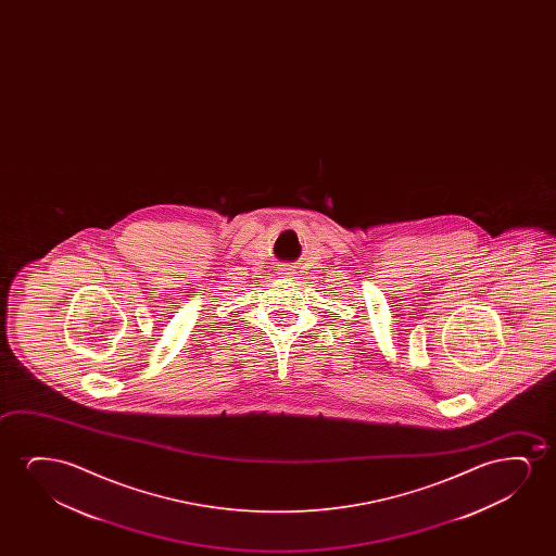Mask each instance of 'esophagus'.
I'll use <instances>...</instances> for the list:
<instances>
[{
  "label": "esophagus",
  "mask_w": 556,
  "mask_h": 556,
  "mask_svg": "<svg viewBox=\"0 0 556 556\" xmlns=\"http://www.w3.org/2000/svg\"><path fill=\"white\" fill-rule=\"evenodd\" d=\"M279 271H281L282 277H292V274H294V269L290 266L279 267Z\"/></svg>",
  "instance_id": "1"
}]
</instances>
